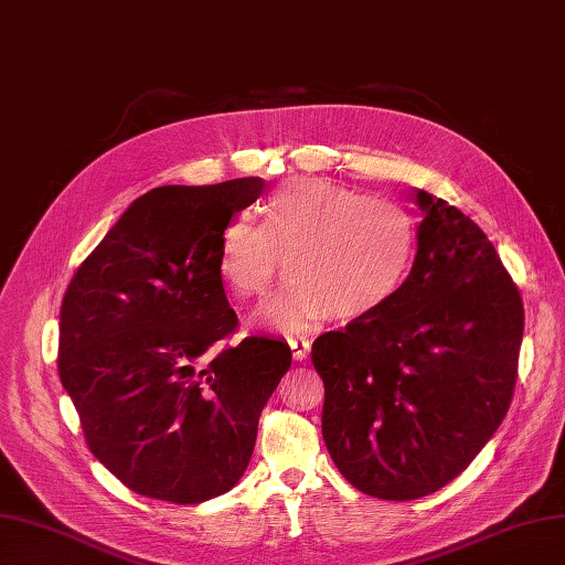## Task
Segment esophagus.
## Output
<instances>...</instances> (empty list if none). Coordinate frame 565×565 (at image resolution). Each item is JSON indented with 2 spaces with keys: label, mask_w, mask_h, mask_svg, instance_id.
Wrapping results in <instances>:
<instances>
[{
  "label": "esophagus",
  "mask_w": 565,
  "mask_h": 565,
  "mask_svg": "<svg viewBox=\"0 0 565 565\" xmlns=\"http://www.w3.org/2000/svg\"><path fill=\"white\" fill-rule=\"evenodd\" d=\"M289 349H292L295 361H306V355H309V349H311V341L303 337H295V339H289Z\"/></svg>",
  "instance_id": "esophagus-1"
}]
</instances>
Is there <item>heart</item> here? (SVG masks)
<instances>
[{
	"instance_id": "1",
	"label": "heart",
	"mask_w": 565,
	"mask_h": 565,
	"mask_svg": "<svg viewBox=\"0 0 565 565\" xmlns=\"http://www.w3.org/2000/svg\"><path fill=\"white\" fill-rule=\"evenodd\" d=\"M419 249L417 218L403 204L330 179H295L273 191L264 224L233 216L218 241V273L241 297H266L289 254L295 278L264 318L301 332L332 318L365 320L401 297Z\"/></svg>"
}]
</instances>
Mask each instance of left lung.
I'll use <instances>...</instances> for the list:
<instances>
[{
    "label": "left lung",
    "instance_id": "obj_1",
    "mask_svg": "<svg viewBox=\"0 0 565 565\" xmlns=\"http://www.w3.org/2000/svg\"><path fill=\"white\" fill-rule=\"evenodd\" d=\"M415 204L419 249L401 297L311 349L330 457L353 488L393 502L450 483L498 431L525 320L488 235L422 188Z\"/></svg>",
    "mask_w": 565,
    "mask_h": 565
}]
</instances>
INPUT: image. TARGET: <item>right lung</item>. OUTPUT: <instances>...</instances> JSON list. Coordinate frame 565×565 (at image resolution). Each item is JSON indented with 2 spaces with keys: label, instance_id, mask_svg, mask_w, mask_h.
<instances>
[{
  "label": "right lung",
  "instance_id": "add662e5",
  "mask_svg": "<svg viewBox=\"0 0 565 565\" xmlns=\"http://www.w3.org/2000/svg\"><path fill=\"white\" fill-rule=\"evenodd\" d=\"M264 179L160 185L131 202L61 303L58 374L94 457L143 498L200 504L245 473L262 409L292 363L245 337L218 241Z\"/></svg>",
  "mask_w": 565,
  "mask_h": 565
}]
</instances>
